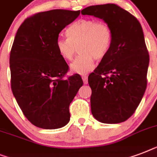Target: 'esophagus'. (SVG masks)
<instances>
[{"label":"esophagus","mask_w":157,"mask_h":157,"mask_svg":"<svg viewBox=\"0 0 157 157\" xmlns=\"http://www.w3.org/2000/svg\"><path fill=\"white\" fill-rule=\"evenodd\" d=\"M82 80H83L84 84H85V85H86V84L88 83V76H86V75L82 76Z\"/></svg>","instance_id":"obj_1"}]
</instances>
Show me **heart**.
Wrapping results in <instances>:
<instances>
[{
	"instance_id": "b5f03b06",
	"label": "heart",
	"mask_w": 157,
	"mask_h": 157,
	"mask_svg": "<svg viewBox=\"0 0 157 157\" xmlns=\"http://www.w3.org/2000/svg\"><path fill=\"white\" fill-rule=\"evenodd\" d=\"M67 34L68 37L57 39V50L63 59L70 61L78 46L81 54L71 64V70L81 75L90 72L94 67V59H103L112 45V31L104 21L81 18L67 28Z\"/></svg>"
}]
</instances>
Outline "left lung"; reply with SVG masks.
I'll list each match as a JSON object with an SVG mask.
<instances>
[{
	"mask_svg": "<svg viewBox=\"0 0 157 157\" xmlns=\"http://www.w3.org/2000/svg\"><path fill=\"white\" fill-rule=\"evenodd\" d=\"M81 13L102 18L112 31L109 52L89 75L91 112L102 123L125 121L134 113L147 88L149 54L141 24L115 4L89 6Z\"/></svg>",
	"mask_w": 157,
	"mask_h": 157,
	"instance_id": "obj_1",
	"label": "left lung"
}]
</instances>
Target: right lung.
<instances>
[{
	"mask_svg": "<svg viewBox=\"0 0 157 157\" xmlns=\"http://www.w3.org/2000/svg\"><path fill=\"white\" fill-rule=\"evenodd\" d=\"M80 10H52L26 18L10 55L11 90L23 115L35 126L59 129L70 121L69 105L83 81L66 77L68 65L56 48L59 34Z\"/></svg>",
	"mask_w": 157,
	"mask_h": 157,
	"instance_id": "add662e5",
	"label": "right lung"
}]
</instances>
